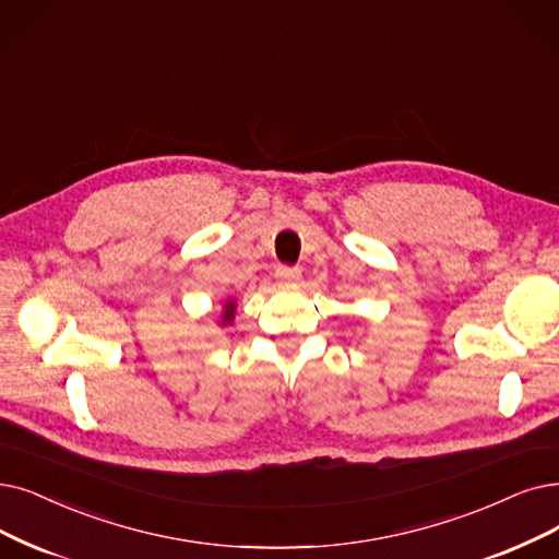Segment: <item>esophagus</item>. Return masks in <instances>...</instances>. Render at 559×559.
Returning <instances> with one entry per match:
<instances>
[{
    "label": "esophagus",
    "mask_w": 559,
    "mask_h": 559,
    "mask_svg": "<svg viewBox=\"0 0 559 559\" xmlns=\"http://www.w3.org/2000/svg\"><path fill=\"white\" fill-rule=\"evenodd\" d=\"M277 282L284 284V286H294L300 282V267H288V265H282L277 267Z\"/></svg>",
    "instance_id": "34e87169"
}]
</instances>
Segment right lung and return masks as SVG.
<instances>
[{
    "label": "right lung",
    "mask_w": 559,
    "mask_h": 559,
    "mask_svg": "<svg viewBox=\"0 0 559 559\" xmlns=\"http://www.w3.org/2000/svg\"><path fill=\"white\" fill-rule=\"evenodd\" d=\"M234 317H236V300L229 298L222 302V311H219V325H231L234 323Z\"/></svg>",
    "instance_id": "add662e5"
}]
</instances>
